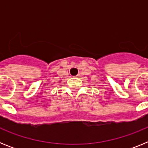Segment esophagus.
I'll use <instances>...</instances> for the list:
<instances>
[{"instance_id":"34e87169","label":"esophagus","mask_w":148,"mask_h":148,"mask_svg":"<svg viewBox=\"0 0 148 148\" xmlns=\"http://www.w3.org/2000/svg\"><path fill=\"white\" fill-rule=\"evenodd\" d=\"M75 77H77V78H79V77H80V74H78V75H77Z\"/></svg>"}]
</instances>
